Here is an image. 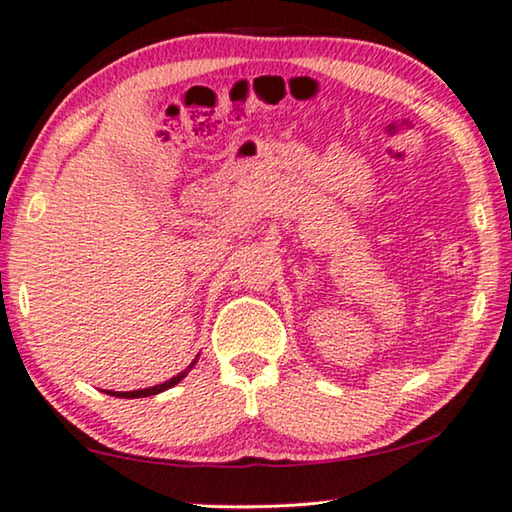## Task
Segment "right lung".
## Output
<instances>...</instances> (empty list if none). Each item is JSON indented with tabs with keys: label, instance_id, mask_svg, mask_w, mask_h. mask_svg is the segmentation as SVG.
<instances>
[{
	"label": "right lung",
	"instance_id": "obj_1",
	"mask_svg": "<svg viewBox=\"0 0 512 512\" xmlns=\"http://www.w3.org/2000/svg\"><path fill=\"white\" fill-rule=\"evenodd\" d=\"M200 356V354H197ZM197 363V358L193 363L188 365L186 370L183 372H179L177 377H172V379H167L165 384H158V386H149V388H140V391H126V393H121V391H105V393H110V395H114V398H149V395H158V393H163V391H167V388H172V386H177L179 381L188 375L190 370H193V365Z\"/></svg>",
	"mask_w": 512,
	"mask_h": 512
}]
</instances>
